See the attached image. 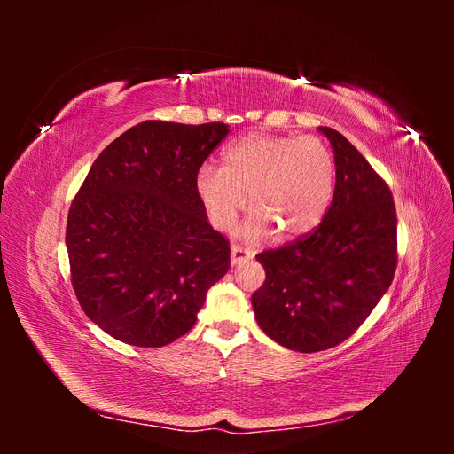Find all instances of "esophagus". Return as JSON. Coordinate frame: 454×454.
Returning <instances> with one entry per match:
<instances>
[{
  "instance_id": "obj_1",
  "label": "esophagus",
  "mask_w": 454,
  "mask_h": 454,
  "mask_svg": "<svg viewBox=\"0 0 454 454\" xmlns=\"http://www.w3.org/2000/svg\"><path fill=\"white\" fill-rule=\"evenodd\" d=\"M254 257V252L248 248H242V246L232 244L231 246V263L232 265H240L246 263V261H250Z\"/></svg>"
}]
</instances>
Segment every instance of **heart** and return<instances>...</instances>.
Wrapping results in <instances>:
<instances>
[{"instance_id": "heart-1", "label": "heart", "mask_w": 454, "mask_h": 454, "mask_svg": "<svg viewBox=\"0 0 454 454\" xmlns=\"http://www.w3.org/2000/svg\"><path fill=\"white\" fill-rule=\"evenodd\" d=\"M335 185V157L316 136L250 134L223 151L222 168L202 167L195 177L204 210L222 231L235 223L248 193V239L272 229L284 239L309 235L332 206Z\"/></svg>"}]
</instances>
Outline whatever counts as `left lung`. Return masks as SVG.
<instances>
[{"label": "left lung", "mask_w": 454, "mask_h": 454, "mask_svg": "<svg viewBox=\"0 0 454 454\" xmlns=\"http://www.w3.org/2000/svg\"><path fill=\"white\" fill-rule=\"evenodd\" d=\"M333 147L337 185L322 223L257 254L265 282L252 295L259 327L282 347L320 352L347 340L377 307L397 265V217L388 184L345 136Z\"/></svg>", "instance_id": "obj_1"}]
</instances>
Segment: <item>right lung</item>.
I'll return each mask as SVG.
<instances>
[{"mask_svg":"<svg viewBox=\"0 0 454 454\" xmlns=\"http://www.w3.org/2000/svg\"><path fill=\"white\" fill-rule=\"evenodd\" d=\"M225 122L144 121L109 144L67 212L66 246L81 309L121 342L170 345L197 322L231 267L195 177Z\"/></svg>","mask_w":454,"mask_h":454,"instance_id":"right-lung-1","label":"right lung"}]
</instances>
